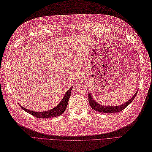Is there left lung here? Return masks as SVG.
Returning a JSON list of instances; mask_svg holds the SVG:
<instances>
[{
  "label": "left lung",
  "mask_w": 152,
  "mask_h": 152,
  "mask_svg": "<svg viewBox=\"0 0 152 152\" xmlns=\"http://www.w3.org/2000/svg\"><path fill=\"white\" fill-rule=\"evenodd\" d=\"M137 93V92H136V94L133 96L132 98L131 99H129L128 102H125L124 104H121L120 106H104L101 105L100 104H98V103H97V102H95L93 99V98L91 97L90 94L88 95V101L92 109H94L95 111H97V112L105 113H118V112H121V111H123L124 108H126V107L130 104V103L133 101V100L135 99Z\"/></svg>",
  "instance_id": "obj_1"
}]
</instances>
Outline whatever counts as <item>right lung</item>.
Wrapping results in <instances>:
<instances>
[{"label":"right lung","mask_w":152,"mask_h":152,"mask_svg":"<svg viewBox=\"0 0 152 152\" xmlns=\"http://www.w3.org/2000/svg\"><path fill=\"white\" fill-rule=\"evenodd\" d=\"M73 87L70 88L69 90L66 92L64 97L62 99L61 102L55 107V108L51 109L50 110L46 111V112H32L31 110H28L23 108V106L20 107L23 108L24 111L28 112V113L32 115L34 117H36L37 118H40V119H46V118H51L55 117H58L61 115L62 113L64 112V111L66 109V107L68 106V102L69 101V99L71 96L72 94V89Z\"/></svg>","instance_id":"1"}]
</instances>
